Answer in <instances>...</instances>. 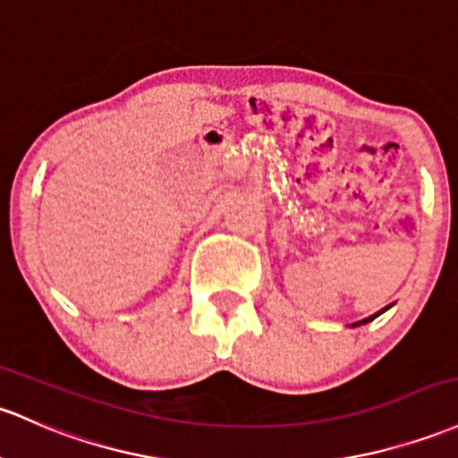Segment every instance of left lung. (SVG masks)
I'll use <instances>...</instances> for the list:
<instances>
[{
	"label": "left lung",
	"instance_id": "left-lung-1",
	"mask_svg": "<svg viewBox=\"0 0 458 458\" xmlns=\"http://www.w3.org/2000/svg\"><path fill=\"white\" fill-rule=\"evenodd\" d=\"M380 313H383V310H380ZM380 313H374V315H371V318H365L363 321H359V324H368V321H371V319H374V318H378ZM359 324H356V326H359Z\"/></svg>",
	"mask_w": 458,
	"mask_h": 458
}]
</instances>
